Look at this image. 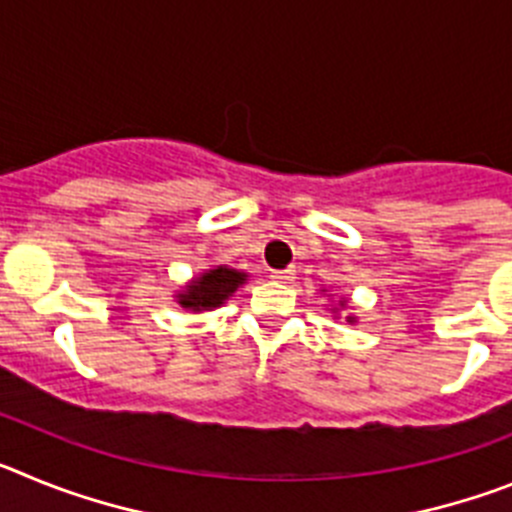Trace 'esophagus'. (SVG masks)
Returning <instances> with one entry per match:
<instances>
[{
    "label": "esophagus",
    "instance_id": "1",
    "mask_svg": "<svg viewBox=\"0 0 512 512\" xmlns=\"http://www.w3.org/2000/svg\"><path fill=\"white\" fill-rule=\"evenodd\" d=\"M295 277V269H271V279H277V282H292Z\"/></svg>",
    "mask_w": 512,
    "mask_h": 512
}]
</instances>
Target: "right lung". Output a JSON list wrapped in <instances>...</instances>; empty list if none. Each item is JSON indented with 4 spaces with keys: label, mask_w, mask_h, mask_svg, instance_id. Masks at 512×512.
Segmentation results:
<instances>
[{
    "label": "right lung",
    "mask_w": 512,
    "mask_h": 512,
    "mask_svg": "<svg viewBox=\"0 0 512 512\" xmlns=\"http://www.w3.org/2000/svg\"><path fill=\"white\" fill-rule=\"evenodd\" d=\"M243 279H246V274H241V271L217 266V269L207 271L189 284L187 295H179V305L192 307V310H210V307L223 305L238 289V284H243Z\"/></svg>",
    "instance_id": "add662e5"
}]
</instances>
